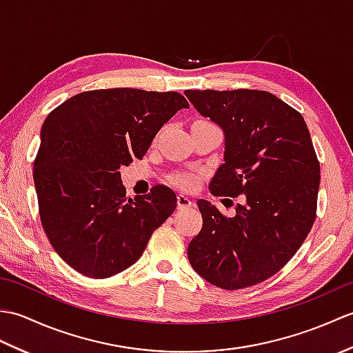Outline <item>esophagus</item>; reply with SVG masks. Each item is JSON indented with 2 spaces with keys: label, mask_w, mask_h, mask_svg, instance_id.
<instances>
[{
  "label": "esophagus",
  "mask_w": 353,
  "mask_h": 353,
  "mask_svg": "<svg viewBox=\"0 0 353 353\" xmlns=\"http://www.w3.org/2000/svg\"><path fill=\"white\" fill-rule=\"evenodd\" d=\"M192 206V200L185 196V194H177V208L179 209H185V208H191Z\"/></svg>",
  "instance_id": "34e87169"
}]
</instances>
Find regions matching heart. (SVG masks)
I'll return each instance as SVG.
<instances>
[{
    "label": "heart",
    "mask_w": 353,
    "mask_h": 353,
    "mask_svg": "<svg viewBox=\"0 0 353 353\" xmlns=\"http://www.w3.org/2000/svg\"><path fill=\"white\" fill-rule=\"evenodd\" d=\"M177 183L182 185V186H190L192 183V177H190V176L177 177Z\"/></svg>",
    "instance_id": "obj_1"
}]
</instances>
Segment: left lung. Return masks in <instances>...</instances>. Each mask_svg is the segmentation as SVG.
I'll return each instance as SVG.
<instances>
[{
	"instance_id": "left-lung-1",
	"label": "left lung",
	"mask_w": 353,
	"mask_h": 353,
	"mask_svg": "<svg viewBox=\"0 0 353 353\" xmlns=\"http://www.w3.org/2000/svg\"><path fill=\"white\" fill-rule=\"evenodd\" d=\"M185 95L224 132V163L209 183L216 197L241 196L235 216L208 200L188 245L190 264L223 290L252 287L276 274L301 249L316 220L320 163L303 117L256 89Z\"/></svg>"
}]
</instances>
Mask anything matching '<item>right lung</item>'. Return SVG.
<instances>
[{"mask_svg": "<svg viewBox=\"0 0 353 353\" xmlns=\"http://www.w3.org/2000/svg\"><path fill=\"white\" fill-rule=\"evenodd\" d=\"M186 108L179 92L95 89L45 119L33 170L39 215L52 249L76 272L104 279L129 268L174 212L176 194L163 185L127 199L119 168L142 159Z\"/></svg>", "mask_w": 353, "mask_h": 353, "instance_id": "1", "label": "right lung"}]
</instances>
